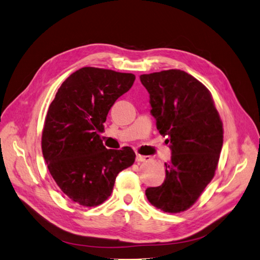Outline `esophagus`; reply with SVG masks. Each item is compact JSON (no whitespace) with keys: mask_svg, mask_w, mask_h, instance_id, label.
I'll use <instances>...</instances> for the list:
<instances>
[{"mask_svg":"<svg viewBox=\"0 0 260 260\" xmlns=\"http://www.w3.org/2000/svg\"><path fill=\"white\" fill-rule=\"evenodd\" d=\"M148 159H149V157H147V156H143V155H137L136 156V161L137 162H143V161L148 160Z\"/></svg>","mask_w":260,"mask_h":260,"instance_id":"esophagus-1","label":"esophagus"}]
</instances>
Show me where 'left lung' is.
Masks as SVG:
<instances>
[{
    "instance_id": "8db88e82",
    "label": "left lung",
    "mask_w": 260,
    "mask_h": 260,
    "mask_svg": "<svg viewBox=\"0 0 260 260\" xmlns=\"http://www.w3.org/2000/svg\"><path fill=\"white\" fill-rule=\"evenodd\" d=\"M157 128L167 136L171 159L161 185L146 190L166 213L190 209L215 175L223 146V123L211 92L189 73L170 69L142 75Z\"/></svg>"
}]
</instances>
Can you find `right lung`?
Returning a JSON list of instances; mask_svg holds the SVG:
<instances>
[{
    "label": "right lung",
    "instance_id": "obj_1",
    "mask_svg": "<svg viewBox=\"0 0 260 260\" xmlns=\"http://www.w3.org/2000/svg\"><path fill=\"white\" fill-rule=\"evenodd\" d=\"M135 81L133 73L83 67L62 82L49 105L42 133L51 177L72 202L86 208L111 196L118 172L131 167V147L108 149L99 133L110 109Z\"/></svg>",
    "mask_w": 260,
    "mask_h": 260
}]
</instances>
